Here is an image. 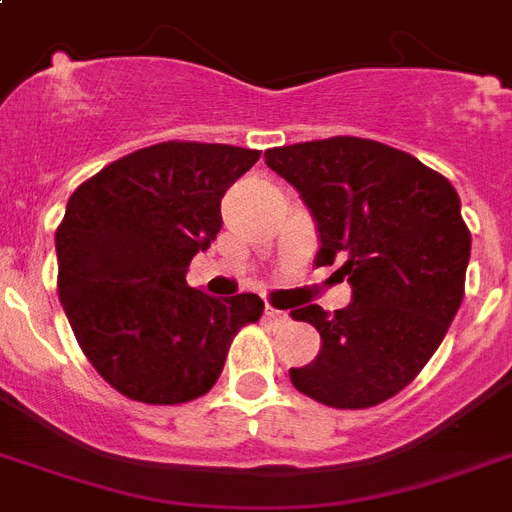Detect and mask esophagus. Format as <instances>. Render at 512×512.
Instances as JSON below:
<instances>
[{
	"instance_id": "esophagus-1",
	"label": "esophagus",
	"mask_w": 512,
	"mask_h": 512,
	"mask_svg": "<svg viewBox=\"0 0 512 512\" xmlns=\"http://www.w3.org/2000/svg\"><path fill=\"white\" fill-rule=\"evenodd\" d=\"M266 319L274 324V327H285L287 322H290V316L285 314V311H280V308H274V306H266Z\"/></svg>"
}]
</instances>
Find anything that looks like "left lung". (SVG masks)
Returning <instances> with one entry per match:
<instances>
[{
	"mask_svg": "<svg viewBox=\"0 0 512 512\" xmlns=\"http://www.w3.org/2000/svg\"><path fill=\"white\" fill-rule=\"evenodd\" d=\"M264 159L314 214L316 266L342 261L353 287L332 316L290 311L322 335L319 356L290 369V382L342 411L390 400L434 356L463 301L471 232L458 193L416 156L353 135L266 149Z\"/></svg>",
	"mask_w": 512,
	"mask_h": 512,
	"instance_id": "obj_1",
	"label": "left lung"
}]
</instances>
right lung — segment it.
I'll return each mask as SVG.
<instances>
[{"mask_svg":"<svg viewBox=\"0 0 512 512\" xmlns=\"http://www.w3.org/2000/svg\"><path fill=\"white\" fill-rule=\"evenodd\" d=\"M259 156L164 141L107 164L67 201L54 235L59 301L91 366L125 398L206 395L232 337L264 314L259 295L211 298L185 282L222 227V196Z\"/></svg>","mask_w":512,"mask_h":512,"instance_id":"obj_1","label":"right lung"}]
</instances>
